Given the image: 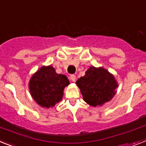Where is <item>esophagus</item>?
I'll return each mask as SVG.
<instances>
[{
  "label": "esophagus",
  "instance_id": "1",
  "mask_svg": "<svg viewBox=\"0 0 146 146\" xmlns=\"http://www.w3.org/2000/svg\"><path fill=\"white\" fill-rule=\"evenodd\" d=\"M70 80L72 82H76V76L75 75H71L70 76Z\"/></svg>",
  "mask_w": 146,
  "mask_h": 146
}]
</instances>
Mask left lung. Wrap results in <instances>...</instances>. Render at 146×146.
I'll return each instance as SVG.
<instances>
[{
    "mask_svg": "<svg viewBox=\"0 0 146 146\" xmlns=\"http://www.w3.org/2000/svg\"><path fill=\"white\" fill-rule=\"evenodd\" d=\"M76 84L80 89L83 100L90 106H103L112 100L118 87L114 75L104 67L92 66L85 71Z\"/></svg>",
    "mask_w": 146,
    "mask_h": 146,
    "instance_id": "left-lung-1",
    "label": "left lung"
}]
</instances>
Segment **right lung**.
Returning <instances> with one entry per match:
<instances>
[{
	"label": "right lung",
	"mask_w": 146,
	"mask_h": 146,
	"mask_svg": "<svg viewBox=\"0 0 146 146\" xmlns=\"http://www.w3.org/2000/svg\"><path fill=\"white\" fill-rule=\"evenodd\" d=\"M70 85L69 79L58 74L52 66H42L32 75L28 87L31 95L42 108L49 109L62 100L64 90Z\"/></svg>",
	"instance_id": "1"
}]
</instances>
